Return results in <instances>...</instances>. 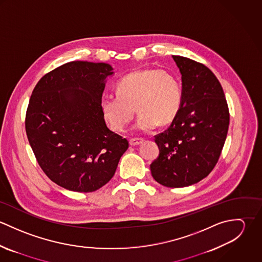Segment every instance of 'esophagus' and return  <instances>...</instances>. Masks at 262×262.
Returning <instances> with one entry per match:
<instances>
[{
  "mask_svg": "<svg viewBox=\"0 0 262 262\" xmlns=\"http://www.w3.org/2000/svg\"><path fill=\"white\" fill-rule=\"evenodd\" d=\"M143 141H144L143 138H131V139H130V144H131L132 146H136V145L141 144Z\"/></svg>",
  "mask_w": 262,
  "mask_h": 262,
  "instance_id": "1",
  "label": "esophagus"
}]
</instances>
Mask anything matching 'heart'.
<instances>
[{
	"instance_id": "heart-1",
	"label": "heart",
	"mask_w": 262,
	"mask_h": 262,
	"mask_svg": "<svg viewBox=\"0 0 262 262\" xmlns=\"http://www.w3.org/2000/svg\"><path fill=\"white\" fill-rule=\"evenodd\" d=\"M117 95L101 101L103 116L114 131L122 132L135 116V128L150 131L158 124L170 123L180 112L183 100L178 78L164 70H139L123 76L117 83Z\"/></svg>"
}]
</instances>
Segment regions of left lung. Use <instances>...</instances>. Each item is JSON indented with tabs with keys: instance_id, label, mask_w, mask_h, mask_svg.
<instances>
[{
	"instance_id": "8db88e82",
	"label": "left lung",
	"mask_w": 262,
	"mask_h": 262,
	"mask_svg": "<svg viewBox=\"0 0 262 262\" xmlns=\"http://www.w3.org/2000/svg\"><path fill=\"white\" fill-rule=\"evenodd\" d=\"M183 80L180 112L155 135L159 154L150 164L153 179L167 187L202 181L217 164L228 133L230 114L222 85L201 62L172 55Z\"/></svg>"
}]
</instances>
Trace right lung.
<instances>
[{
  "label": "right lung",
  "instance_id": "obj_1",
  "mask_svg": "<svg viewBox=\"0 0 262 262\" xmlns=\"http://www.w3.org/2000/svg\"><path fill=\"white\" fill-rule=\"evenodd\" d=\"M113 68L72 61L43 75L25 117L30 146L44 173L56 185L90 192L115 174L129 142L111 131L101 101Z\"/></svg>",
  "mask_w": 262,
  "mask_h": 262
}]
</instances>
